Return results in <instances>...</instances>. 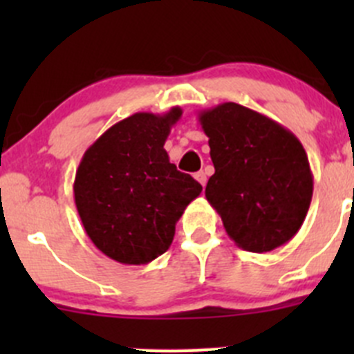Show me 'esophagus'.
<instances>
[{
    "mask_svg": "<svg viewBox=\"0 0 354 354\" xmlns=\"http://www.w3.org/2000/svg\"><path fill=\"white\" fill-rule=\"evenodd\" d=\"M195 180H197L198 183L202 185V187H205V183H207V174L203 173V171H198V173H195Z\"/></svg>",
    "mask_w": 354,
    "mask_h": 354,
    "instance_id": "34e87169",
    "label": "esophagus"
}]
</instances>
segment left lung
Returning a JSON list of instances; mask_svg holds the SVG:
<instances>
[{
	"mask_svg": "<svg viewBox=\"0 0 354 354\" xmlns=\"http://www.w3.org/2000/svg\"><path fill=\"white\" fill-rule=\"evenodd\" d=\"M216 173L205 197L240 248L266 253L288 243L305 221L313 174L301 142L277 121L224 102L198 113Z\"/></svg>",
	"mask_w": 354,
	"mask_h": 354,
	"instance_id": "8db88e82",
	"label": "left lung"
}]
</instances>
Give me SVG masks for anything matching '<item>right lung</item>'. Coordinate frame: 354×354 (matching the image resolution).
Returning a JSON list of instances; mask_svg holds the SVG:
<instances>
[{"label":"right lung","mask_w":354,"mask_h":354,"mask_svg":"<svg viewBox=\"0 0 354 354\" xmlns=\"http://www.w3.org/2000/svg\"><path fill=\"white\" fill-rule=\"evenodd\" d=\"M181 109L135 113L85 151L75 174L78 216L92 243L127 266L162 255L202 185L169 162L164 144Z\"/></svg>","instance_id":"1"}]
</instances>
